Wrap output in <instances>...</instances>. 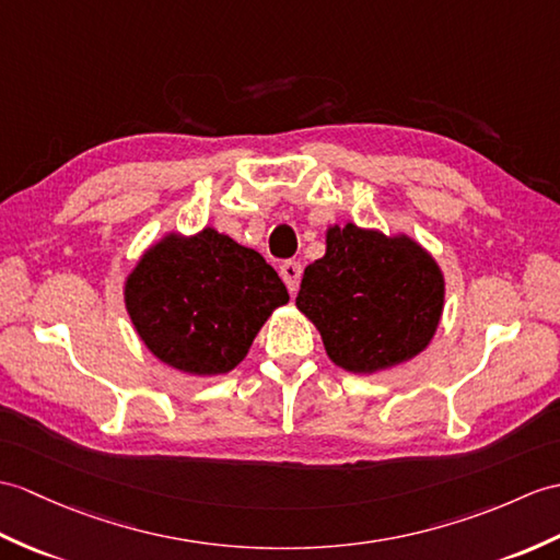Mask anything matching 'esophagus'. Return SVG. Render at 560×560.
Masks as SVG:
<instances>
[{
	"label": "esophagus",
	"instance_id": "1",
	"mask_svg": "<svg viewBox=\"0 0 560 560\" xmlns=\"http://www.w3.org/2000/svg\"><path fill=\"white\" fill-rule=\"evenodd\" d=\"M281 279L285 283V289H289L291 293L298 291V285H301V277H303V267L301 262H293V259H289V262L281 265Z\"/></svg>",
	"mask_w": 560,
	"mask_h": 560
}]
</instances>
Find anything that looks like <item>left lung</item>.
<instances>
[{
  "instance_id": "obj_1",
  "label": "left lung",
  "mask_w": 560,
  "mask_h": 560,
  "mask_svg": "<svg viewBox=\"0 0 560 560\" xmlns=\"http://www.w3.org/2000/svg\"><path fill=\"white\" fill-rule=\"evenodd\" d=\"M444 298V271L418 241L348 221L327 229V253L305 267L295 305L334 365L376 374L432 343Z\"/></svg>"
}]
</instances>
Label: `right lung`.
<instances>
[{
    "mask_svg": "<svg viewBox=\"0 0 560 560\" xmlns=\"http://www.w3.org/2000/svg\"><path fill=\"white\" fill-rule=\"evenodd\" d=\"M136 334L164 365L192 376L226 374L248 355L289 291L265 257L212 226L168 231L124 281Z\"/></svg>",
    "mask_w": 560,
    "mask_h": 560,
    "instance_id": "add662e5",
    "label": "right lung"
}]
</instances>
